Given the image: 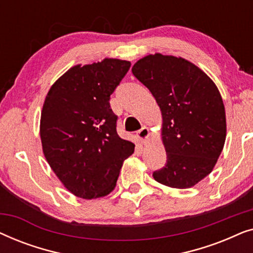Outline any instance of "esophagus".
Segmentation results:
<instances>
[{"label":"esophagus","mask_w":253,"mask_h":253,"mask_svg":"<svg viewBox=\"0 0 253 253\" xmlns=\"http://www.w3.org/2000/svg\"><path fill=\"white\" fill-rule=\"evenodd\" d=\"M148 136H150V132H148V129L146 126H143L137 132V137L141 144H146V141L148 140Z\"/></svg>","instance_id":"esophagus-1"}]
</instances>
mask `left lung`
Instances as JSON below:
<instances>
[{
	"instance_id": "obj_1",
	"label": "left lung",
	"mask_w": 253,
	"mask_h": 253,
	"mask_svg": "<svg viewBox=\"0 0 253 253\" xmlns=\"http://www.w3.org/2000/svg\"><path fill=\"white\" fill-rule=\"evenodd\" d=\"M132 74L161 110L167 162L153 172L154 179L170 188H191L213 170L226 140L219 89L202 69L171 55H147L134 63Z\"/></svg>"
}]
</instances>
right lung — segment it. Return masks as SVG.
I'll return each mask as SVG.
<instances>
[{"instance_id": "right-lung-1", "label": "right lung", "mask_w": 253, "mask_h": 253, "mask_svg": "<svg viewBox=\"0 0 253 253\" xmlns=\"http://www.w3.org/2000/svg\"><path fill=\"white\" fill-rule=\"evenodd\" d=\"M129 61L105 58L75 65L54 83L44 99L40 138L44 158L63 185L83 199L115 189L134 144L120 138L110 94L130 69Z\"/></svg>"}]
</instances>
